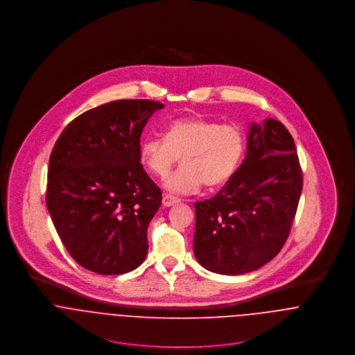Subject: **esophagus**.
<instances>
[{"label": "esophagus", "instance_id": "1", "mask_svg": "<svg viewBox=\"0 0 355 355\" xmlns=\"http://www.w3.org/2000/svg\"><path fill=\"white\" fill-rule=\"evenodd\" d=\"M180 202V200L175 198V197H171V196H164L162 197V205L164 207H169V206H173L176 203Z\"/></svg>", "mask_w": 355, "mask_h": 355}]
</instances>
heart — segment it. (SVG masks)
Here are the masks:
<instances>
[{"label":"heart","mask_w":355,"mask_h":355,"mask_svg":"<svg viewBox=\"0 0 355 355\" xmlns=\"http://www.w3.org/2000/svg\"><path fill=\"white\" fill-rule=\"evenodd\" d=\"M245 153L243 131L231 124L206 119H178L166 125L165 137H148L139 148L141 162L157 178L172 166H182L164 180L172 194H191L203 183L207 189L224 186L236 172Z\"/></svg>","instance_id":"b5f03b06"}]
</instances>
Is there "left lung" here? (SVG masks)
<instances>
[{
    "instance_id": "8db88e82",
    "label": "left lung",
    "mask_w": 355,
    "mask_h": 355,
    "mask_svg": "<svg viewBox=\"0 0 355 355\" xmlns=\"http://www.w3.org/2000/svg\"><path fill=\"white\" fill-rule=\"evenodd\" d=\"M294 139L275 119L252 123L243 162L223 190L194 205V254L205 269L243 275L284 246L302 193Z\"/></svg>"
}]
</instances>
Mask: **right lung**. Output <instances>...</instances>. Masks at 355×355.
<instances>
[{"label": "right lung", "mask_w": 355, "mask_h": 355, "mask_svg": "<svg viewBox=\"0 0 355 355\" xmlns=\"http://www.w3.org/2000/svg\"><path fill=\"white\" fill-rule=\"evenodd\" d=\"M162 107L149 100L103 103L72 120L51 150V221L68 253L92 272L127 273L146 258L162 197L141 164L139 141Z\"/></svg>", "instance_id": "right-lung-1"}]
</instances>
